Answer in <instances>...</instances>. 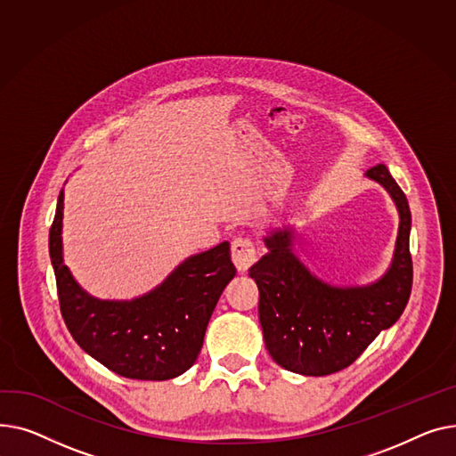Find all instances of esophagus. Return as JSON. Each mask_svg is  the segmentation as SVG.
Here are the masks:
<instances>
[{"mask_svg":"<svg viewBox=\"0 0 456 456\" xmlns=\"http://www.w3.org/2000/svg\"><path fill=\"white\" fill-rule=\"evenodd\" d=\"M256 248L248 237H237L232 243V261L239 273H247L256 263Z\"/></svg>","mask_w":456,"mask_h":456,"instance_id":"34e87169","label":"esophagus"}]
</instances>
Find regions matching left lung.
<instances>
[{
	"mask_svg": "<svg viewBox=\"0 0 456 456\" xmlns=\"http://www.w3.org/2000/svg\"><path fill=\"white\" fill-rule=\"evenodd\" d=\"M383 185L399 213L392 263L368 285L338 287L314 276L294 256V230L263 237L266 252L250 266L259 289V322L271 357L300 376H330L350 366L383 330L397 322L411 297V209L387 166L364 175Z\"/></svg>",
	"mask_w": 456,
	"mask_h": 456,
	"instance_id": "obj_1",
	"label": "left lung"
}]
</instances>
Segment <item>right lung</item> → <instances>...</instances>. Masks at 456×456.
Listing matches in <instances>:
<instances>
[{"label":"right lung","instance_id":"right-lung-1","mask_svg":"<svg viewBox=\"0 0 456 456\" xmlns=\"http://www.w3.org/2000/svg\"><path fill=\"white\" fill-rule=\"evenodd\" d=\"M64 190L49 230L61 313L83 350L118 376L166 381L190 370L224 287L235 276L230 243L183 259L143 297L99 300L71 276L62 254Z\"/></svg>","mask_w":456,"mask_h":456}]
</instances>
